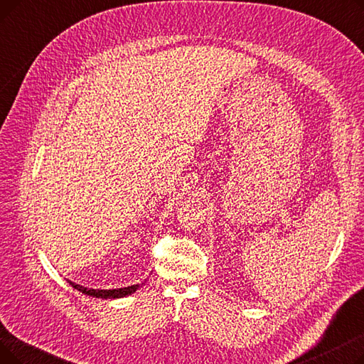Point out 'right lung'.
I'll list each match as a JSON object with an SVG mask.
<instances>
[{"instance_id":"add662e5","label":"right lung","mask_w":364,"mask_h":364,"mask_svg":"<svg viewBox=\"0 0 364 364\" xmlns=\"http://www.w3.org/2000/svg\"><path fill=\"white\" fill-rule=\"evenodd\" d=\"M75 289H78V291H81L82 294H85V295H90V296H95V298H105V299H107V298H122V296H127V295H131V294H134L136 292L140 286L143 284H132V286H128V288H119V289H88V288H84V286H81V284H76V283H72V282H69Z\"/></svg>"}]
</instances>
